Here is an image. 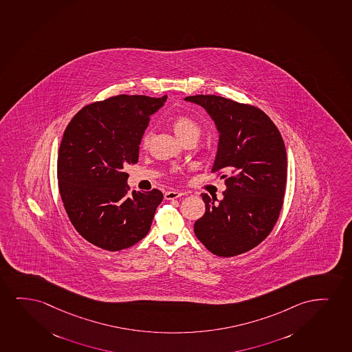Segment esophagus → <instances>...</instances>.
Instances as JSON below:
<instances>
[{
  "label": "esophagus",
  "mask_w": 352,
  "mask_h": 352,
  "mask_svg": "<svg viewBox=\"0 0 352 352\" xmlns=\"http://www.w3.org/2000/svg\"><path fill=\"white\" fill-rule=\"evenodd\" d=\"M185 193L180 191H167L164 192V199L167 201H172V199H177L179 197L184 196Z\"/></svg>",
  "instance_id": "1"
}]
</instances>
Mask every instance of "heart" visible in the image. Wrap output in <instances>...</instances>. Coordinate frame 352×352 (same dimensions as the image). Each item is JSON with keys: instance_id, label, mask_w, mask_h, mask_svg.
I'll use <instances>...</instances> for the list:
<instances>
[{"instance_id": "b5f03b06", "label": "heart", "mask_w": 352, "mask_h": 352, "mask_svg": "<svg viewBox=\"0 0 352 352\" xmlns=\"http://www.w3.org/2000/svg\"><path fill=\"white\" fill-rule=\"evenodd\" d=\"M172 128H173L174 133L183 142L188 141L190 138H198V136L201 135V125L198 124V122L188 116H184V114L173 119ZM151 133L146 131L142 138V148H144V149L148 148L151 144Z\"/></svg>"}]
</instances>
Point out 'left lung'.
<instances>
[{
    "label": "left lung",
    "instance_id": "obj_1",
    "mask_svg": "<svg viewBox=\"0 0 352 352\" xmlns=\"http://www.w3.org/2000/svg\"><path fill=\"white\" fill-rule=\"evenodd\" d=\"M206 109L219 133L211 172L221 174L223 199L201 193L206 214L195 222L197 239L216 256H239L264 241L283 206L287 151L269 116L256 106L217 96H186Z\"/></svg>",
    "mask_w": 352,
    "mask_h": 352
}]
</instances>
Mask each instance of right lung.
I'll return each mask as SVG.
<instances>
[{
    "mask_svg": "<svg viewBox=\"0 0 352 352\" xmlns=\"http://www.w3.org/2000/svg\"><path fill=\"white\" fill-rule=\"evenodd\" d=\"M166 99L112 96L82 107L64 130L57 159L64 209L78 233L102 250L141 241L164 199L156 188L130 195L124 166L138 164L151 116Z\"/></svg>",
    "mask_w": 352,
    "mask_h": 352,
    "instance_id": "1",
    "label": "right lung"
}]
</instances>
